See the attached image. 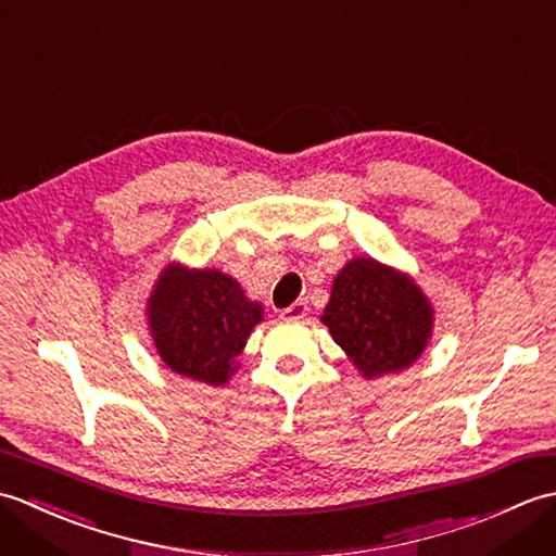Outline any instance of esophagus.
<instances>
[{
  "label": "esophagus",
  "instance_id": "esophagus-1",
  "mask_svg": "<svg viewBox=\"0 0 556 556\" xmlns=\"http://www.w3.org/2000/svg\"><path fill=\"white\" fill-rule=\"evenodd\" d=\"M305 315H308V303L305 301H296L293 305H289V308L281 311V317H285V320H303Z\"/></svg>",
  "mask_w": 556,
  "mask_h": 556
}]
</instances>
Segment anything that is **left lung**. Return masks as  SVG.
Returning <instances> with one entry per match:
<instances>
[{"label":"left lung","instance_id":"obj_1","mask_svg":"<svg viewBox=\"0 0 556 556\" xmlns=\"http://www.w3.org/2000/svg\"><path fill=\"white\" fill-rule=\"evenodd\" d=\"M320 320L365 380H375L422 356L434 308L406 271L358 255L337 271Z\"/></svg>","mask_w":556,"mask_h":556}]
</instances>
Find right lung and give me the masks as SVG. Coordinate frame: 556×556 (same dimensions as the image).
<instances>
[{
    "instance_id": "1",
    "label": "right lung",
    "mask_w": 556,
    "mask_h": 556,
    "mask_svg": "<svg viewBox=\"0 0 556 556\" xmlns=\"http://www.w3.org/2000/svg\"><path fill=\"white\" fill-rule=\"evenodd\" d=\"M263 303L219 269L169 263L152 287L146 317L162 363L188 380L224 384L239 368L248 337L263 323Z\"/></svg>"
}]
</instances>
